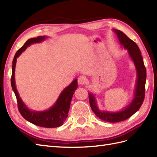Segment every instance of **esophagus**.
<instances>
[{"label": "esophagus", "instance_id": "obj_1", "mask_svg": "<svg viewBox=\"0 0 157 157\" xmlns=\"http://www.w3.org/2000/svg\"><path fill=\"white\" fill-rule=\"evenodd\" d=\"M86 82V79L84 76H79L78 79V82L79 85H84Z\"/></svg>", "mask_w": 157, "mask_h": 157}]
</instances>
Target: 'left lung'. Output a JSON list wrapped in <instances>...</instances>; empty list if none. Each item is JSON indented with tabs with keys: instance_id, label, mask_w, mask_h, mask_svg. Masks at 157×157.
<instances>
[{
	"instance_id": "1",
	"label": "left lung",
	"mask_w": 157,
	"mask_h": 157,
	"mask_svg": "<svg viewBox=\"0 0 157 157\" xmlns=\"http://www.w3.org/2000/svg\"><path fill=\"white\" fill-rule=\"evenodd\" d=\"M113 31L117 35L120 44L123 46V48L128 50L130 57L134 63L136 71H137V81H136L134 99L132 100L131 103L121 111L109 112L100 111L96 105L94 96L92 93H88L90 105L92 111L100 119L110 123L124 121L138 111L144 100L146 79V67L140 50L138 45L121 31L117 30V29H113Z\"/></svg>"
}]
</instances>
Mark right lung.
Listing matches in <instances>:
<instances>
[{
  "label": "right lung",
  "mask_w": 157,
  "mask_h": 157,
  "mask_svg": "<svg viewBox=\"0 0 157 157\" xmlns=\"http://www.w3.org/2000/svg\"><path fill=\"white\" fill-rule=\"evenodd\" d=\"M46 38H47L46 36H38L37 38L29 39L25 42L24 45L17 51L13 61L11 82L12 89L14 91L17 98L19 111L23 117L36 125L47 128H52L62 125L68 117V112L73 93L78 88L77 79H74L71 83V84L63 90L55 105L44 111H34L29 110L23 103L21 98L19 97L15 82V69L17 58L21 54L22 52L27 48L28 46L32 44H34V43L40 42L44 40Z\"/></svg>",
  "instance_id": "1"
}]
</instances>
